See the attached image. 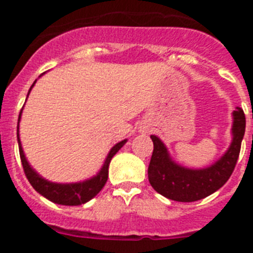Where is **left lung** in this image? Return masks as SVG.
<instances>
[{
    "mask_svg": "<svg viewBox=\"0 0 253 253\" xmlns=\"http://www.w3.org/2000/svg\"><path fill=\"white\" fill-rule=\"evenodd\" d=\"M233 140L225 154L213 166L203 169H185L169 158L160 138L151 135L153 153L148 166V180L157 193L175 202L190 203L215 193L231 177L240 156L246 129V116L241 107L233 113Z\"/></svg>",
    "mask_w": 253,
    "mask_h": 253,
    "instance_id": "left-lung-1",
    "label": "left lung"
}]
</instances>
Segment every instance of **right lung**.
<instances>
[{"mask_svg":"<svg viewBox=\"0 0 253 253\" xmlns=\"http://www.w3.org/2000/svg\"><path fill=\"white\" fill-rule=\"evenodd\" d=\"M34 84H31V87L34 86ZM30 90H29V92H30ZM20 116H21V111H20L19 115V122ZM19 122H17V142H19V152L20 158H21L22 169H24V172H25L26 178H28L31 186L34 187L38 193L42 194L44 198H46L50 202L60 205H69V207L71 205H81L91 200L92 198H95L101 191L105 184H106L107 177H109V165H110L111 158L114 157V154L119 151L124 146L125 142H126V139L122 140V142H119L111 148L101 171L95 177L84 181V182H78V184H53L50 181H46L45 178L38 175L37 172L31 169L28 161H26L19 138Z\"/></svg>","mask_w":253,"mask_h":253,"instance_id":"1","label":"right lung"}]
</instances>
